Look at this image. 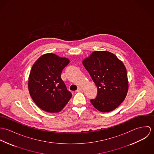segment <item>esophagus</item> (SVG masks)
Listing matches in <instances>:
<instances>
[{
	"instance_id": "1",
	"label": "esophagus",
	"mask_w": 154,
	"mask_h": 154,
	"mask_svg": "<svg viewBox=\"0 0 154 154\" xmlns=\"http://www.w3.org/2000/svg\"><path fill=\"white\" fill-rule=\"evenodd\" d=\"M82 88L81 87H78V89L76 90V92H81V91H82Z\"/></svg>"
}]
</instances>
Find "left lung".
Wrapping results in <instances>:
<instances>
[{"mask_svg":"<svg viewBox=\"0 0 154 154\" xmlns=\"http://www.w3.org/2000/svg\"><path fill=\"white\" fill-rule=\"evenodd\" d=\"M83 65L98 89L94 107L101 112L118 107L127 95L129 84L127 71L123 62L107 51H95L85 58Z\"/></svg>","mask_w":154,"mask_h":154,"instance_id":"obj_1","label":"left lung"}]
</instances>
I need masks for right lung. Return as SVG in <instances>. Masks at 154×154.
<instances>
[{
    "label": "right lung",
    "instance_id": "obj_1",
    "mask_svg": "<svg viewBox=\"0 0 154 154\" xmlns=\"http://www.w3.org/2000/svg\"><path fill=\"white\" fill-rule=\"evenodd\" d=\"M69 63L66 57L53 53L40 57L32 67L28 78V90L36 105L49 112L62 110L72 95L61 78L62 70Z\"/></svg>",
    "mask_w": 154,
    "mask_h": 154
}]
</instances>
